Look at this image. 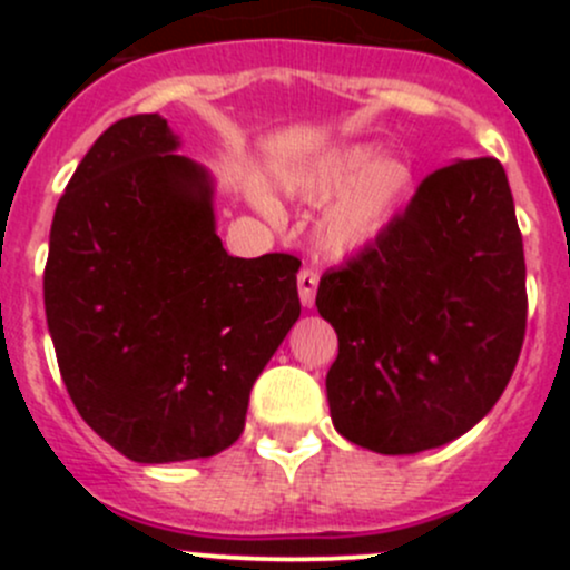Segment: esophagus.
<instances>
[{
	"instance_id": "34e87169",
	"label": "esophagus",
	"mask_w": 570,
	"mask_h": 570,
	"mask_svg": "<svg viewBox=\"0 0 570 570\" xmlns=\"http://www.w3.org/2000/svg\"><path fill=\"white\" fill-rule=\"evenodd\" d=\"M317 286H320V273L314 267H303L297 273V292H301V303L306 308L314 306V297H317Z\"/></svg>"
}]
</instances>
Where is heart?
<instances>
[{
  "label": "heart",
  "instance_id": "heart-1",
  "mask_svg": "<svg viewBox=\"0 0 570 570\" xmlns=\"http://www.w3.org/2000/svg\"><path fill=\"white\" fill-rule=\"evenodd\" d=\"M308 193L345 187L325 209L320 237L327 250H353L377 237L407 184V168L396 159H375L372 148H347L317 165L306 178Z\"/></svg>",
  "mask_w": 570,
  "mask_h": 570
}]
</instances>
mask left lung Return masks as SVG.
I'll list each match as a JSON object with an SVG mask.
<instances>
[{"label":"left lung","instance_id":"8db88e82","mask_svg":"<svg viewBox=\"0 0 570 570\" xmlns=\"http://www.w3.org/2000/svg\"><path fill=\"white\" fill-rule=\"evenodd\" d=\"M336 327L325 377L333 428L381 455H413L474 428L508 389L527 331V264L499 159L422 178L405 212L322 275Z\"/></svg>","mask_w":570,"mask_h":570}]
</instances>
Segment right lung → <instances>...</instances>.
<instances>
[{
    "instance_id": "add662e5",
    "label": "right lung",
    "mask_w": 570,
    "mask_h": 570,
    "mask_svg": "<svg viewBox=\"0 0 570 570\" xmlns=\"http://www.w3.org/2000/svg\"><path fill=\"white\" fill-rule=\"evenodd\" d=\"M157 112L94 142L51 220L43 303L79 416L137 463L212 458L301 317L289 253L228 256L212 184Z\"/></svg>"
}]
</instances>
